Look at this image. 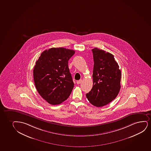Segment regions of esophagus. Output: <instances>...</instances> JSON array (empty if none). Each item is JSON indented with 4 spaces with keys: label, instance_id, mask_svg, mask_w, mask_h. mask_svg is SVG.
I'll return each instance as SVG.
<instances>
[{
    "label": "esophagus",
    "instance_id": "1",
    "mask_svg": "<svg viewBox=\"0 0 151 151\" xmlns=\"http://www.w3.org/2000/svg\"><path fill=\"white\" fill-rule=\"evenodd\" d=\"M82 80H81V79H80V80H77L76 81V83L77 84H80L81 82H82Z\"/></svg>",
    "mask_w": 151,
    "mask_h": 151
}]
</instances>
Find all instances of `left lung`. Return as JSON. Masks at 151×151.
Here are the masks:
<instances>
[{"instance_id":"left-lung-1","label":"left lung","mask_w":151,"mask_h":151,"mask_svg":"<svg viewBox=\"0 0 151 151\" xmlns=\"http://www.w3.org/2000/svg\"><path fill=\"white\" fill-rule=\"evenodd\" d=\"M93 54V86L86 98L91 104L102 107L114 100L121 88V71L114 56L95 48Z\"/></svg>"}]
</instances>
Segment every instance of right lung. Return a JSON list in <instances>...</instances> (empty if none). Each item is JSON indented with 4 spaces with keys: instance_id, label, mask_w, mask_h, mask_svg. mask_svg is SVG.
Instances as JSON below:
<instances>
[{
    "instance_id": "add662e5",
    "label": "right lung",
    "mask_w": 151,
    "mask_h": 151,
    "mask_svg": "<svg viewBox=\"0 0 151 151\" xmlns=\"http://www.w3.org/2000/svg\"><path fill=\"white\" fill-rule=\"evenodd\" d=\"M74 53L71 49L51 48L44 51L36 62L33 71L35 88L50 104H60L71 94L74 83L68 61Z\"/></svg>"
}]
</instances>
